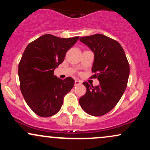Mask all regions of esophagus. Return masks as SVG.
Instances as JSON below:
<instances>
[{"label": "esophagus", "mask_w": 150, "mask_h": 150, "mask_svg": "<svg viewBox=\"0 0 150 150\" xmlns=\"http://www.w3.org/2000/svg\"><path fill=\"white\" fill-rule=\"evenodd\" d=\"M82 84V82H81L80 80H75V86H77V85H80Z\"/></svg>", "instance_id": "obj_1"}]
</instances>
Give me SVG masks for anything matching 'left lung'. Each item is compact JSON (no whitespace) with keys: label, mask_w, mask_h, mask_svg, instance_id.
Returning <instances> with one entry per match:
<instances>
[{"label":"left lung","mask_w":150,"mask_h":150,"mask_svg":"<svg viewBox=\"0 0 150 150\" xmlns=\"http://www.w3.org/2000/svg\"><path fill=\"white\" fill-rule=\"evenodd\" d=\"M94 54L92 78H97L99 85L93 87L87 82L85 95L80 97L81 107L91 116H101L116 106L128 84L130 66L122 46L117 41L104 34L81 37Z\"/></svg>","instance_id":"obj_1"}]
</instances>
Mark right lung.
<instances>
[{
    "instance_id": "obj_1",
    "label": "right lung",
    "mask_w": 150,
    "mask_h": 150,
    "mask_svg": "<svg viewBox=\"0 0 150 150\" xmlns=\"http://www.w3.org/2000/svg\"><path fill=\"white\" fill-rule=\"evenodd\" d=\"M79 38L44 34L26 47L18 66L20 87L27 105L38 116L57 113L64 97L73 87L72 77L61 80L53 72Z\"/></svg>"
}]
</instances>
